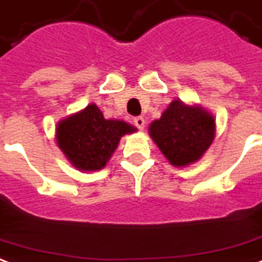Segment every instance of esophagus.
I'll return each instance as SVG.
<instances>
[{
  "label": "esophagus",
  "mask_w": 262,
  "mask_h": 262,
  "mask_svg": "<svg viewBox=\"0 0 262 262\" xmlns=\"http://www.w3.org/2000/svg\"><path fill=\"white\" fill-rule=\"evenodd\" d=\"M133 122H135V126H136L139 130H143V129H144V125H146V119H144L143 116H136V118L133 119Z\"/></svg>",
  "instance_id": "obj_1"
}]
</instances>
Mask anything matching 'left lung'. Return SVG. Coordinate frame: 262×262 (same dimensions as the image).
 I'll return each instance as SVG.
<instances>
[{
    "mask_svg": "<svg viewBox=\"0 0 262 262\" xmlns=\"http://www.w3.org/2000/svg\"><path fill=\"white\" fill-rule=\"evenodd\" d=\"M150 136L172 165H190L208 150L215 136L212 115L179 100L150 125Z\"/></svg>",
    "mask_w": 262,
    "mask_h": 262,
    "instance_id": "1",
    "label": "left lung"
}]
</instances>
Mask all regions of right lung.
Masks as SVG:
<instances>
[{
  "instance_id": "add662e5",
  "label": "right lung",
  "mask_w": 262,
  "mask_h": 262,
  "mask_svg": "<svg viewBox=\"0 0 262 262\" xmlns=\"http://www.w3.org/2000/svg\"><path fill=\"white\" fill-rule=\"evenodd\" d=\"M133 132L136 127L105 119L98 106L90 104L58 123L57 143L77 169L98 170L111 158L121 137Z\"/></svg>"
}]
</instances>
